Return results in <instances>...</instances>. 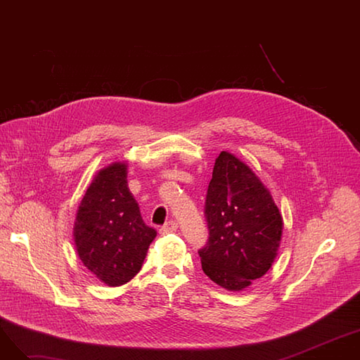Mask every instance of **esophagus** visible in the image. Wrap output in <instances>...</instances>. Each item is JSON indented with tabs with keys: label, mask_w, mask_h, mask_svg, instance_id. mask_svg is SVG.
<instances>
[{
	"label": "esophagus",
	"mask_w": 360,
	"mask_h": 360,
	"mask_svg": "<svg viewBox=\"0 0 360 360\" xmlns=\"http://www.w3.org/2000/svg\"><path fill=\"white\" fill-rule=\"evenodd\" d=\"M178 229V223L175 220H169L167 223H165L162 228L159 229L160 235H166V233H170V232H175Z\"/></svg>",
	"instance_id": "esophagus-1"
}]
</instances>
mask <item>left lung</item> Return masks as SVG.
<instances>
[{
	"label": "left lung",
	"mask_w": 360,
	"mask_h": 360,
	"mask_svg": "<svg viewBox=\"0 0 360 360\" xmlns=\"http://www.w3.org/2000/svg\"><path fill=\"white\" fill-rule=\"evenodd\" d=\"M204 213L209 240L198 254L207 277L239 292L270 270L283 217L266 185L228 151L216 159Z\"/></svg>",
	"instance_id": "left-lung-1"
}]
</instances>
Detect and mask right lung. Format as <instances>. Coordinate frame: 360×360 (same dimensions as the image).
Listing matches in <instances>:
<instances>
[{"instance_id": "add662e5", "label": "right lung", "mask_w": 360, "mask_h": 360, "mask_svg": "<svg viewBox=\"0 0 360 360\" xmlns=\"http://www.w3.org/2000/svg\"><path fill=\"white\" fill-rule=\"evenodd\" d=\"M158 232L143 221L127 182V163L99 170L79 205L74 223L77 254L101 281L122 286L143 266Z\"/></svg>"}]
</instances>
